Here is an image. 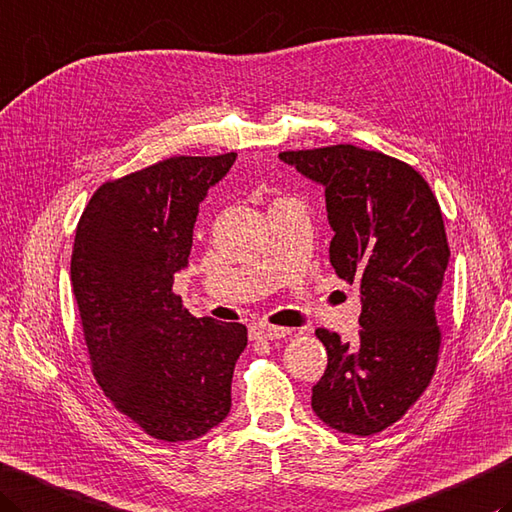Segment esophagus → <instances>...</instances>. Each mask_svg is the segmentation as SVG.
<instances>
[{
	"mask_svg": "<svg viewBox=\"0 0 512 512\" xmlns=\"http://www.w3.org/2000/svg\"><path fill=\"white\" fill-rule=\"evenodd\" d=\"M293 330L282 326H270V324H257L250 328V337L253 339H282L288 337Z\"/></svg>",
	"mask_w": 512,
	"mask_h": 512,
	"instance_id": "obj_1",
	"label": "esophagus"
}]
</instances>
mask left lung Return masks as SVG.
<instances>
[{
  "instance_id": "left-lung-1",
  "label": "left lung",
  "mask_w": 512,
  "mask_h": 512,
  "mask_svg": "<svg viewBox=\"0 0 512 512\" xmlns=\"http://www.w3.org/2000/svg\"><path fill=\"white\" fill-rule=\"evenodd\" d=\"M279 159L324 186L335 230L330 264L359 284L362 299L357 342L315 330L328 366L310 404L339 433H382L422 397L437 368L435 310L450 257L442 210L413 166L379 150L337 144Z\"/></svg>"
}]
</instances>
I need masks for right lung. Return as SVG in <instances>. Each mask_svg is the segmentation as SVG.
Segmentation results:
<instances>
[{
    "instance_id": "right-lung-1",
    "label": "right lung",
    "mask_w": 512,
    "mask_h": 512,
    "mask_svg": "<svg viewBox=\"0 0 512 512\" xmlns=\"http://www.w3.org/2000/svg\"><path fill=\"white\" fill-rule=\"evenodd\" d=\"M235 157L179 155L110 179L75 230L70 284L93 375L119 413L162 442L202 437L230 413L248 330L193 317L173 282L199 204Z\"/></svg>"
}]
</instances>
